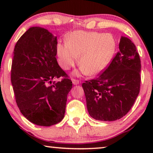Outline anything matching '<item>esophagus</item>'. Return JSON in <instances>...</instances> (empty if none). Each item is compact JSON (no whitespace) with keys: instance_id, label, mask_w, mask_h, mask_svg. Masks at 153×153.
<instances>
[{"instance_id":"esophagus-1","label":"esophagus","mask_w":153,"mask_h":153,"mask_svg":"<svg viewBox=\"0 0 153 153\" xmlns=\"http://www.w3.org/2000/svg\"><path fill=\"white\" fill-rule=\"evenodd\" d=\"M72 82H73V84H74V85H77V84H79V80L75 79V78L72 79Z\"/></svg>"}]
</instances>
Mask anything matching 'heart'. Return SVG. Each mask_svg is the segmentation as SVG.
<instances>
[{"label": "heart", "instance_id": "b5f03b06", "mask_svg": "<svg viewBox=\"0 0 153 153\" xmlns=\"http://www.w3.org/2000/svg\"><path fill=\"white\" fill-rule=\"evenodd\" d=\"M115 48V39L110 33L76 31L69 35L67 43H59L56 51L64 69L73 67L79 56L81 73L95 76L109 63Z\"/></svg>", "mask_w": 153, "mask_h": 153}]
</instances>
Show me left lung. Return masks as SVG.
<instances>
[{"instance_id":"obj_1","label":"left lung","mask_w":153,"mask_h":153,"mask_svg":"<svg viewBox=\"0 0 153 153\" xmlns=\"http://www.w3.org/2000/svg\"><path fill=\"white\" fill-rule=\"evenodd\" d=\"M119 51L97 78L82 87L90 115L100 121H115L132 107L140 88L141 61L134 44L121 36Z\"/></svg>"}]
</instances>
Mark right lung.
Here are the masks:
<instances>
[{
	"label": "right lung",
	"instance_id": "right-lung-1",
	"mask_svg": "<svg viewBox=\"0 0 153 153\" xmlns=\"http://www.w3.org/2000/svg\"><path fill=\"white\" fill-rule=\"evenodd\" d=\"M56 36L45 28L31 27L15 45L11 80L22 115L38 126L60 122L65 112L72 82L56 59ZM60 76L61 81L52 80Z\"/></svg>",
	"mask_w": 153,
	"mask_h": 153
}]
</instances>
